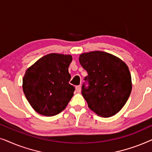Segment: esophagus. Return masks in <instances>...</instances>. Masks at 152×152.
Instances as JSON below:
<instances>
[{
	"label": "esophagus",
	"instance_id": "34e87169",
	"mask_svg": "<svg viewBox=\"0 0 152 152\" xmlns=\"http://www.w3.org/2000/svg\"><path fill=\"white\" fill-rule=\"evenodd\" d=\"M76 88V91L77 93H80L81 92V86H77L75 87Z\"/></svg>",
	"mask_w": 152,
	"mask_h": 152
}]
</instances>
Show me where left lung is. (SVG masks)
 Here are the masks:
<instances>
[{
    "label": "left lung",
    "instance_id": "1",
    "mask_svg": "<svg viewBox=\"0 0 152 152\" xmlns=\"http://www.w3.org/2000/svg\"><path fill=\"white\" fill-rule=\"evenodd\" d=\"M80 63L88 75L82 94L89 109L97 115L111 117L125 104L132 92V77L128 66L111 54L93 51L80 55Z\"/></svg>",
    "mask_w": 152,
    "mask_h": 152
}]
</instances>
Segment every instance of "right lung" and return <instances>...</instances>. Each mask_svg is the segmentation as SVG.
I'll return each mask as SVG.
<instances>
[{
  "instance_id": "add662e5",
  "label": "right lung",
  "mask_w": 152,
  "mask_h": 152,
  "mask_svg": "<svg viewBox=\"0 0 152 152\" xmlns=\"http://www.w3.org/2000/svg\"><path fill=\"white\" fill-rule=\"evenodd\" d=\"M72 56L51 53L43 56L27 69L23 90L28 102L37 113L57 115L65 109L73 96L75 87L69 84L68 67Z\"/></svg>"
}]
</instances>
